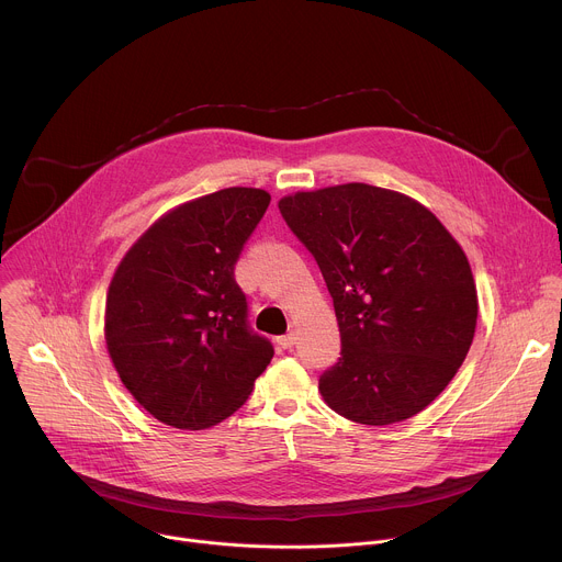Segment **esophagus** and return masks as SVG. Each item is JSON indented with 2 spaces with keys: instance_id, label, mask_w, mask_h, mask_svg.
Returning a JSON list of instances; mask_svg holds the SVG:
<instances>
[{
  "instance_id": "1",
  "label": "esophagus",
  "mask_w": 562,
  "mask_h": 562,
  "mask_svg": "<svg viewBox=\"0 0 562 562\" xmlns=\"http://www.w3.org/2000/svg\"><path fill=\"white\" fill-rule=\"evenodd\" d=\"M278 345H280V349H291V347L295 345V334L280 336V338H278Z\"/></svg>"
}]
</instances>
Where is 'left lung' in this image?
I'll return each mask as SVG.
<instances>
[{
    "instance_id": "8db88e82",
    "label": "left lung",
    "mask_w": 562,
    "mask_h": 562,
    "mask_svg": "<svg viewBox=\"0 0 562 562\" xmlns=\"http://www.w3.org/2000/svg\"><path fill=\"white\" fill-rule=\"evenodd\" d=\"M278 206L334 297L342 351L319 375L325 403L371 427L420 414L475 334L477 295L460 245L420 202L371 184L300 191Z\"/></svg>"
}]
</instances>
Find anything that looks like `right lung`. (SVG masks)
I'll use <instances>...</instances> for the list:
<instances>
[{
  "label": "right lung",
  "mask_w": 562,
  "mask_h": 562,
  "mask_svg": "<svg viewBox=\"0 0 562 562\" xmlns=\"http://www.w3.org/2000/svg\"><path fill=\"white\" fill-rule=\"evenodd\" d=\"M269 202L262 189L231 187L180 204L137 239L111 280V360L159 423L189 431L222 423L273 358L233 273Z\"/></svg>",
  "instance_id": "obj_1"
}]
</instances>
